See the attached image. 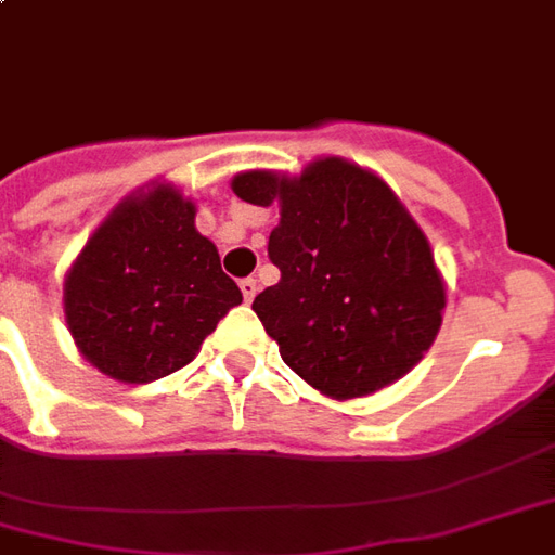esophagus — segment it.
Instances as JSON below:
<instances>
[{
  "label": "esophagus",
  "instance_id": "34e87169",
  "mask_svg": "<svg viewBox=\"0 0 555 555\" xmlns=\"http://www.w3.org/2000/svg\"><path fill=\"white\" fill-rule=\"evenodd\" d=\"M241 294H244L246 302H253L258 294V282L256 279H241Z\"/></svg>",
  "mask_w": 555,
  "mask_h": 555
}]
</instances>
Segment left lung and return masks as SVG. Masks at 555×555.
Returning <instances> with one entry per match:
<instances>
[{"label":"left lung","instance_id":"8db88e82","mask_svg":"<svg viewBox=\"0 0 555 555\" xmlns=\"http://www.w3.org/2000/svg\"><path fill=\"white\" fill-rule=\"evenodd\" d=\"M232 191L279 205L267 256L282 279L253 311L291 371L332 400H352L424 359L441 330L444 279L421 225L379 176L318 158L299 176L237 173Z\"/></svg>","mask_w":555,"mask_h":555}]
</instances>
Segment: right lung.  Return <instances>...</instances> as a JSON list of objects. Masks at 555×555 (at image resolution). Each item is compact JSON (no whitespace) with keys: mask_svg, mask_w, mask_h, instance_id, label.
Listing matches in <instances>:
<instances>
[{"mask_svg":"<svg viewBox=\"0 0 555 555\" xmlns=\"http://www.w3.org/2000/svg\"><path fill=\"white\" fill-rule=\"evenodd\" d=\"M194 217L173 184H150L105 217L69 267V335L111 379L143 385L176 373L244 299Z\"/></svg>","mask_w":555,"mask_h":555,"instance_id":"add662e5","label":"right lung"}]
</instances>
